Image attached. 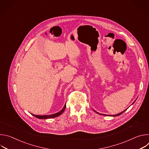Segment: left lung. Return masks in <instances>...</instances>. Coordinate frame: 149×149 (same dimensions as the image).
Wrapping results in <instances>:
<instances>
[{
  "mask_svg": "<svg viewBox=\"0 0 149 149\" xmlns=\"http://www.w3.org/2000/svg\"><path fill=\"white\" fill-rule=\"evenodd\" d=\"M134 102H135V101H134ZM134 102H133V103H134ZM125 110L123 111V112H121V113H119V114H116V115H113V116H120V114H121L122 113H124V112ZM95 112H96V111H95ZM96 113H98L97 112H96ZM104 115H105V116H108V115H105V114H104Z\"/></svg>",
  "mask_w": 149,
  "mask_h": 149,
  "instance_id": "1",
  "label": "left lung"
}]
</instances>
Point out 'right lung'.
<instances>
[{
	"label": "right lung",
	"mask_w": 149,
	"mask_h": 149,
	"mask_svg": "<svg viewBox=\"0 0 149 149\" xmlns=\"http://www.w3.org/2000/svg\"><path fill=\"white\" fill-rule=\"evenodd\" d=\"M66 108V104L64 105V107L62 109V110L61 111H60L59 112L56 113V114H51V115H47V116H38V115H34L32 114L33 116H35V117L39 118V119H47V118H54V117H56L59 116H60L63 111H64L65 109Z\"/></svg>",
	"instance_id": "add662e5"
}]
</instances>
